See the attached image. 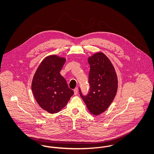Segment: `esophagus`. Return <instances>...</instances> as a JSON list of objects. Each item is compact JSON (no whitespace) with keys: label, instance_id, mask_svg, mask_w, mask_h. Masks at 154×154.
<instances>
[{"label":"esophagus","instance_id":"obj_1","mask_svg":"<svg viewBox=\"0 0 154 154\" xmlns=\"http://www.w3.org/2000/svg\"><path fill=\"white\" fill-rule=\"evenodd\" d=\"M78 91H79V88H75L74 89V94L75 95H77L78 94Z\"/></svg>","mask_w":154,"mask_h":154}]
</instances>
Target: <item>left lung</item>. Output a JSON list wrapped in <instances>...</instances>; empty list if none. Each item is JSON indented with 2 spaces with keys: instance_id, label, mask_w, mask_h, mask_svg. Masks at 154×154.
<instances>
[{
  "instance_id": "left-lung-1",
  "label": "left lung",
  "mask_w": 154,
  "mask_h": 154,
  "mask_svg": "<svg viewBox=\"0 0 154 154\" xmlns=\"http://www.w3.org/2000/svg\"><path fill=\"white\" fill-rule=\"evenodd\" d=\"M90 65L88 95L80 96L89 112L98 116L110 106L116 95L118 79L114 67L110 59L102 52H97L89 57Z\"/></svg>"
}]
</instances>
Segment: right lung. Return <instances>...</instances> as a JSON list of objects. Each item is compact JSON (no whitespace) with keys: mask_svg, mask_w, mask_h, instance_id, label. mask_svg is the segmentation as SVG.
Returning <instances> with one entry per match:
<instances>
[{"mask_svg":"<svg viewBox=\"0 0 154 154\" xmlns=\"http://www.w3.org/2000/svg\"><path fill=\"white\" fill-rule=\"evenodd\" d=\"M66 59L56 55L47 57L37 69L32 82L33 94L42 109L50 114L65 107L73 95L60 74Z\"/></svg>","mask_w":154,"mask_h":154,"instance_id":"obj_1","label":"right lung"}]
</instances>
